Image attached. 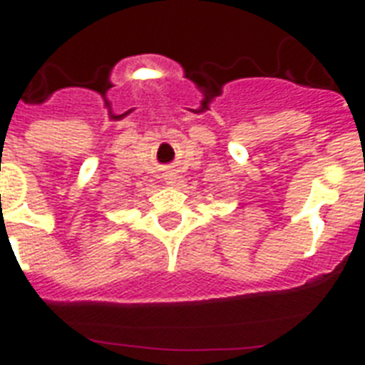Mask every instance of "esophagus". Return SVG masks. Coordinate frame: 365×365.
Masks as SVG:
<instances>
[{
    "instance_id": "34e87169",
    "label": "esophagus",
    "mask_w": 365,
    "mask_h": 365,
    "mask_svg": "<svg viewBox=\"0 0 365 365\" xmlns=\"http://www.w3.org/2000/svg\"><path fill=\"white\" fill-rule=\"evenodd\" d=\"M163 176H165V182H167V183H174V182H176V174L170 173V170H167V173H165Z\"/></svg>"
}]
</instances>
